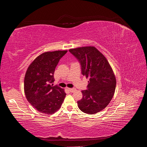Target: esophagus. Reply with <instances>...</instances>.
<instances>
[{
  "label": "esophagus",
  "mask_w": 147,
  "mask_h": 147,
  "mask_svg": "<svg viewBox=\"0 0 147 147\" xmlns=\"http://www.w3.org/2000/svg\"><path fill=\"white\" fill-rule=\"evenodd\" d=\"M68 90L71 92H74L75 90H76V89L75 88H68Z\"/></svg>",
  "instance_id": "esophagus-1"
}]
</instances>
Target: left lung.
Masks as SVG:
<instances>
[{"label":"left lung","mask_w":147,"mask_h":147,"mask_svg":"<svg viewBox=\"0 0 147 147\" xmlns=\"http://www.w3.org/2000/svg\"><path fill=\"white\" fill-rule=\"evenodd\" d=\"M81 64L82 74L89 78L88 90L82 91L77 102L83 112L92 115L104 110L113 98L116 78L106 57L94 47H83L69 50Z\"/></svg>","instance_id":"1"}]
</instances>
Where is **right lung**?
Returning <instances> with one entry per match:
<instances>
[{"label": "right lung", "mask_w": 147, "mask_h": 147, "mask_svg": "<svg viewBox=\"0 0 147 147\" xmlns=\"http://www.w3.org/2000/svg\"><path fill=\"white\" fill-rule=\"evenodd\" d=\"M67 50L47 51L37 56L26 72L24 90L26 99L38 112L51 115L58 110L65 97L64 89L51 85L59 60Z\"/></svg>", "instance_id": "1"}]
</instances>
